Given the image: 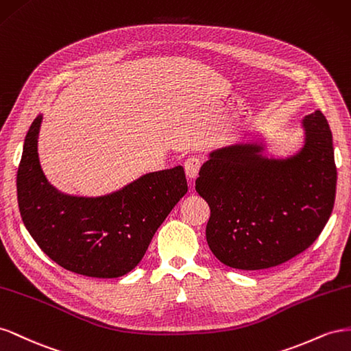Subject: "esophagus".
Listing matches in <instances>:
<instances>
[{
  "label": "esophagus",
  "instance_id": "esophagus-1",
  "mask_svg": "<svg viewBox=\"0 0 351 351\" xmlns=\"http://www.w3.org/2000/svg\"><path fill=\"white\" fill-rule=\"evenodd\" d=\"M199 167H202V160L197 158V157H189L185 160L184 163V169H185V173L189 179H195L198 172H199Z\"/></svg>",
  "mask_w": 351,
  "mask_h": 351
}]
</instances>
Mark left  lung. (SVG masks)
Segmentation results:
<instances>
[{
    "label": "left lung",
    "mask_w": 351,
    "mask_h": 351,
    "mask_svg": "<svg viewBox=\"0 0 351 351\" xmlns=\"http://www.w3.org/2000/svg\"><path fill=\"white\" fill-rule=\"evenodd\" d=\"M306 143L287 160L257 144L215 149L199 169L197 193L210 206L207 244L223 265L278 266L315 243L332 213L337 186L332 134L320 110L303 119Z\"/></svg>",
    "instance_id": "left-lung-1"
}]
</instances>
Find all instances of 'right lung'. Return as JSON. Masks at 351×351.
I'll use <instances>...</instances> for the list:
<instances>
[{"label":"right lung","mask_w":351,"mask_h":351,"mask_svg":"<svg viewBox=\"0 0 351 351\" xmlns=\"http://www.w3.org/2000/svg\"><path fill=\"white\" fill-rule=\"evenodd\" d=\"M38 116L17 170L20 216L39 248L57 265L93 278L123 276L141 262L152 239L186 191L182 166L139 178L98 198L60 194L38 160Z\"/></svg>","instance_id":"add662e5"}]
</instances>
